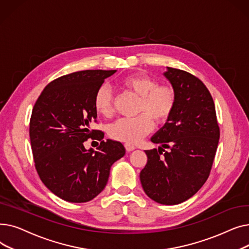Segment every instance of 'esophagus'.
<instances>
[{
	"label": "esophagus",
	"mask_w": 249,
	"mask_h": 249,
	"mask_svg": "<svg viewBox=\"0 0 249 249\" xmlns=\"http://www.w3.org/2000/svg\"><path fill=\"white\" fill-rule=\"evenodd\" d=\"M125 149L129 152V151H132L135 149V146L133 144H130V143H125Z\"/></svg>",
	"instance_id": "34e87169"
}]
</instances>
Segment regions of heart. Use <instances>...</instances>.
Masks as SVG:
<instances>
[{
	"label": "heart",
	"instance_id": "b5f03b06",
	"mask_svg": "<svg viewBox=\"0 0 249 249\" xmlns=\"http://www.w3.org/2000/svg\"><path fill=\"white\" fill-rule=\"evenodd\" d=\"M122 89L139 97L135 117H123L108 127V135L115 140L135 143L147 135L158 124L165 123L177 106L178 94L171 85H159L148 75H130L119 82ZM94 107L98 114L109 117L113 113V97L108 87L101 86L94 97Z\"/></svg>",
	"mask_w": 249,
	"mask_h": 249
}]
</instances>
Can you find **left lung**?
<instances>
[{
	"mask_svg": "<svg viewBox=\"0 0 249 249\" xmlns=\"http://www.w3.org/2000/svg\"><path fill=\"white\" fill-rule=\"evenodd\" d=\"M164 75L177 90V106L151 138L160 146L145 150L140 181L153 201L177 205L197 193L210 176L220 128L213 98L200 78L174 68Z\"/></svg>",
	"mask_w": 249,
	"mask_h": 249,
	"instance_id": "left-lung-1",
	"label": "left lung"
}]
</instances>
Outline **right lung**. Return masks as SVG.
I'll return each mask as SVG.
<instances>
[{
	"instance_id": "obj_1",
	"label": "right lung",
	"mask_w": 249,
	"mask_h": 249,
	"mask_svg": "<svg viewBox=\"0 0 249 249\" xmlns=\"http://www.w3.org/2000/svg\"><path fill=\"white\" fill-rule=\"evenodd\" d=\"M116 71H81L50 82L38 97L30 118L29 135L37 174L60 199L71 203L93 200L106 187L112 164L125 154L121 142L107 139L97 122L94 97L105 78ZM89 138L101 141L97 151H87Z\"/></svg>"
}]
</instances>
